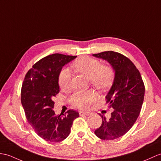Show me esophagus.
Masks as SVG:
<instances>
[{"instance_id":"esophagus-1","label":"esophagus","mask_w":161,"mask_h":161,"mask_svg":"<svg viewBox=\"0 0 161 161\" xmlns=\"http://www.w3.org/2000/svg\"><path fill=\"white\" fill-rule=\"evenodd\" d=\"M90 114L89 112H80V115L83 117V116H88Z\"/></svg>"}]
</instances>
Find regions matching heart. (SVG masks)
<instances>
[{"mask_svg":"<svg viewBox=\"0 0 161 161\" xmlns=\"http://www.w3.org/2000/svg\"><path fill=\"white\" fill-rule=\"evenodd\" d=\"M73 66L89 79L91 84L98 90H104L113 83L115 70L111 65H101V62L89 56H82L73 63ZM58 84L62 91H68L71 84V73L68 69H62L58 76ZM97 99L92 91H77L70 96L72 105L81 110L87 109Z\"/></svg>","mask_w":161,"mask_h":161,"instance_id":"heart-1","label":"heart"}]
</instances>
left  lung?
Segmentation results:
<instances>
[{
  "instance_id": "8db88e82",
  "label": "left lung",
  "mask_w": 161,
  "mask_h": 161,
  "mask_svg": "<svg viewBox=\"0 0 161 161\" xmlns=\"http://www.w3.org/2000/svg\"><path fill=\"white\" fill-rule=\"evenodd\" d=\"M93 56L106 59L115 70L113 84L106 96L113 111L110 119L99 114L102 123L95 131L101 139L114 140L124 135L136 122L143 103L145 85L139 70L126 56L113 51Z\"/></svg>"
}]
</instances>
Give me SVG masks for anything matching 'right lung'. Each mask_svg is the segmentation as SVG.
Returning <instances> with one entry per match:
<instances>
[{
	"instance_id": "right-lung-1",
	"label": "right lung",
	"mask_w": 161,
	"mask_h": 161,
	"mask_svg": "<svg viewBox=\"0 0 161 161\" xmlns=\"http://www.w3.org/2000/svg\"><path fill=\"white\" fill-rule=\"evenodd\" d=\"M77 56L59 53L40 59L26 74L21 88V103L28 123L47 141L59 142L69 135L80 114L74 110L56 115L53 99L59 92L58 76L62 67Z\"/></svg>"
}]
</instances>
